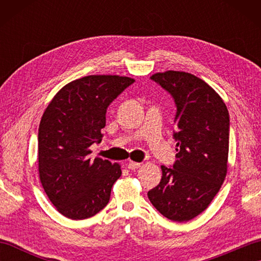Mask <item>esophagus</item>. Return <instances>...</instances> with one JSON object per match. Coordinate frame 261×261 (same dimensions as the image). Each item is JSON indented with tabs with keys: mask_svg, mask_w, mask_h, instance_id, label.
Here are the masks:
<instances>
[{
	"mask_svg": "<svg viewBox=\"0 0 261 261\" xmlns=\"http://www.w3.org/2000/svg\"><path fill=\"white\" fill-rule=\"evenodd\" d=\"M139 167H141V164L140 163H136V162H129V163H127V168L131 169V170L138 169Z\"/></svg>",
	"mask_w": 261,
	"mask_h": 261,
	"instance_id": "1",
	"label": "esophagus"
}]
</instances>
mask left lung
Segmentation results:
<instances>
[{
  "label": "left lung",
  "instance_id": "1",
  "mask_svg": "<svg viewBox=\"0 0 261 261\" xmlns=\"http://www.w3.org/2000/svg\"><path fill=\"white\" fill-rule=\"evenodd\" d=\"M150 79L174 97L176 162L162 166V180L148 197L165 218L186 222L207 208L228 171L229 112L223 99L203 80L167 70Z\"/></svg>",
  "mask_w": 261,
  "mask_h": 261
}]
</instances>
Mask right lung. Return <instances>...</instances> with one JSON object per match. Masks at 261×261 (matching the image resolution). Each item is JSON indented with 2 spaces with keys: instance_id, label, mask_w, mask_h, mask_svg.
I'll use <instances>...</instances> for the list:
<instances>
[{
  "instance_id": "add662e5",
  "label": "right lung",
  "mask_w": 261,
  "mask_h": 261,
  "mask_svg": "<svg viewBox=\"0 0 261 261\" xmlns=\"http://www.w3.org/2000/svg\"><path fill=\"white\" fill-rule=\"evenodd\" d=\"M135 82L119 75H90L68 83L48 104L38 134V170L48 198L60 214L84 220L103 210L121 176V166L90 158L102 140L111 102Z\"/></svg>"
}]
</instances>
